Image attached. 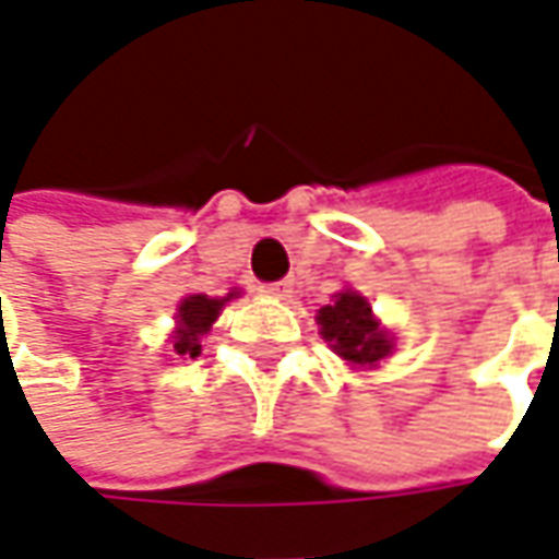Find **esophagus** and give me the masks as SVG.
I'll return each instance as SVG.
<instances>
[{"instance_id": "obj_1", "label": "esophagus", "mask_w": 559, "mask_h": 559, "mask_svg": "<svg viewBox=\"0 0 559 559\" xmlns=\"http://www.w3.org/2000/svg\"><path fill=\"white\" fill-rule=\"evenodd\" d=\"M265 296H275V299H287L294 294V284L290 281H272V284H263Z\"/></svg>"}]
</instances>
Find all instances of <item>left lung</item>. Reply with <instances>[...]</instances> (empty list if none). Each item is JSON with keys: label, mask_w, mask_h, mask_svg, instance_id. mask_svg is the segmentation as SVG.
<instances>
[{"label": "left lung", "mask_w": 559, "mask_h": 559, "mask_svg": "<svg viewBox=\"0 0 559 559\" xmlns=\"http://www.w3.org/2000/svg\"><path fill=\"white\" fill-rule=\"evenodd\" d=\"M318 324H321V336L333 343L336 355L358 367H373L391 352V340L376 324L367 299L352 290L336 294L333 306L318 311Z\"/></svg>", "instance_id": "8db88e82"}]
</instances>
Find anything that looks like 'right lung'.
<instances>
[{
	"instance_id": "obj_1",
	"label": "right lung",
	"mask_w": 559,
	"mask_h": 559,
	"mask_svg": "<svg viewBox=\"0 0 559 559\" xmlns=\"http://www.w3.org/2000/svg\"><path fill=\"white\" fill-rule=\"evenodd\" d=\"M235 296V294H229ZM226 296V299H229ZM226 299H207V296H186L180 302V328L174 333V355H189V358H199L201 355V336L211 330L216 321V314L223 309Z\"/></svg>"
}]
</instances>
